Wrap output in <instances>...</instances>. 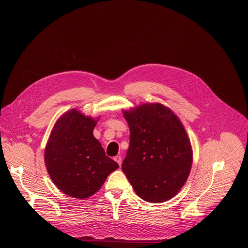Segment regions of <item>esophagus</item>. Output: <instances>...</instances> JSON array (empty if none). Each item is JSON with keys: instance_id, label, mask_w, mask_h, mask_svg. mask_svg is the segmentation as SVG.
<instances>
[{"instance_id": "esophagus-1", "label": "esophagus", "mask_w": 248, "mask_h": 248, "mask_svg": "<svg viewBox=\"0 0 248 248\" xmlns=\"http://www.w3.org/2000/svg\"><path fill=\"white\" fill-rule=\"evenodd\" d=\"M114 160L119 164V166H121V165H122V162H123V161H122V157H121V156H119V155H118V156H116V157L114 158Z\"/></svg>"}]
</instances>
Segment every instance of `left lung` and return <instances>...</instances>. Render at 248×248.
Returning <instances> with one entry per match:
<instances>
[{
    "mask_svg": "<svg viewBox=\"0 0 248 248\" xmlns=\"http://www.w3.org/2000/svg\"><path fill=\"white\" fill-rule=\"evenodd\" d=\"M129 147L122 169L136 194L162 203L179 193L192 166L190 140L179 117L161 103L123 110Z\"/></svg>",
    "mask_w": 248,
    "mask_h": 248,
    "instance_id": "8db88e82",
    "label": "left lung"
}]
</instances>
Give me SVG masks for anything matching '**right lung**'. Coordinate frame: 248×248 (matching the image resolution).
<instances>
[{
    "label": "right lung",
    "instance_id": "obj_1",
    "mask_svg": "<svg viewBox=\"0 0 248 248\" xmlns=\"http://www.w3.org/2000/svg\"><path fill=\"white\" fill-rule=\"evenodd\" d=\"M100 117L72 109L54 124L45 147L44 161L55 186L64 194L84 199L95 194L107 176L119 168L106 156L93 129Z\"/></svg>",
    "mask_w": 248,
    "mask_h": 248
}]
</instances>
